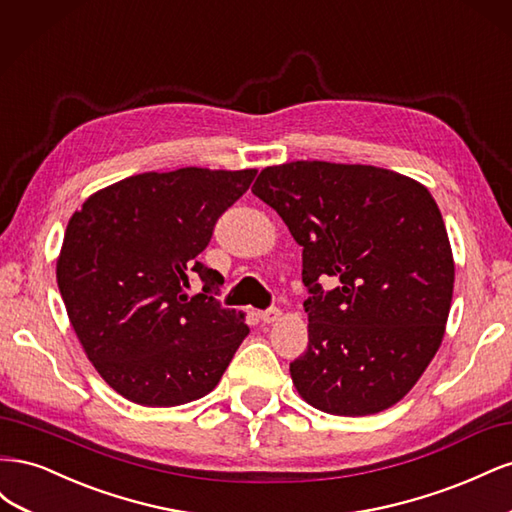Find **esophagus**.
Returning <instances> with one entry per match:
<instances>
[{"mask_svg":"<svg viewBox=\"0 0 512 512\" xmlns=\"http://www.w3.org/2000/svg\"><path fill=\"white\" fill-rule=\"evenodd\" d=\"M280 316H282V312L277 307H271V309H265V312H260L258 314V318L265 322V324H273L275 320H280Z\"/></svg>","mask_w":512,"mask_h":512,"instance_id":"34e87169","label":"esophagus"}]
</instances>
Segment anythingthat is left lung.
<instances>
[{
  "label": "left lung",
  "mask_w": 512,
  "mask_h": 512,
  "mask_svg": "<svg viewBox=\"0 0 512 512\" xmlns=\"http://www.w3.org/2000/svg\"><path fill=\"white\" fill-rule=\"evenodd\" d=\"M252 192L303 247L312 297L294 389L327 414L389 410L436 356L451 312L455 260L436 200L395 170L318 160L262 168ZM327 276L338 286L324 293Z\"/></svg>",
  "instance_id": "1"
}]
</instances>
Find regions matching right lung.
Segmentation results:
<instances>
[{
  "label": "right lung",
  "mask_w": 512,
  "mask_h": 512,
  "mask_svg": "<svg viewBox=\"0 0 512 512\" xmlns=\"http://www.w3.org/2000/svg\"><path fill=\"white\" fill-rule=\"evenodd\" d=\"M256 173L153 170L106 185L72 213L57 286L87 359L121 397L183 406L222 380L250 329L243 312L213 299L224 277L198 254ZM192 272L204 282L194 298Z\"/></svg>",
  "instance_id": "add662e5"
}]
</instances>
